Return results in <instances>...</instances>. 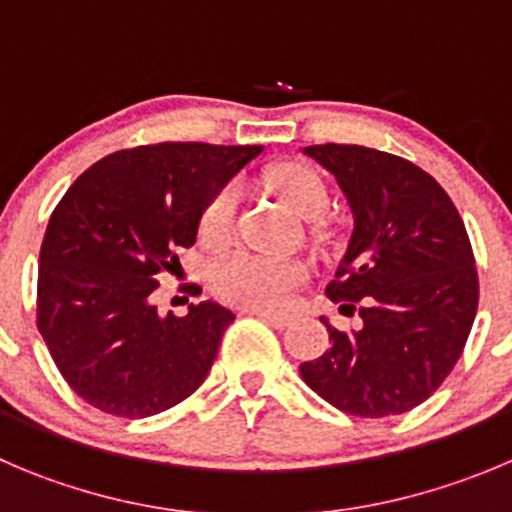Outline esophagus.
I'll list each match as a JSON object with an SVG mask.
<instances>
[{
    "label": "esophagus",
    "mask_w": 512,
    "mask_h": 512,
    "mask_svg": "<svg viewBox=\"0 0 512 512\" xmlns=\"http://www.w3.org/2000/svg\"><path fill=\"white\" fill-rule=\"evenodd\" d=\"M252 313H255L257 318H262L265 323H270V326H275V328H285L290 323V315L272 313V310H252Z\"/></svg>",
    "instance_id": "esophagus-1"
}]
</instances>
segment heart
<instances>
[{
    "instance_id": "1",
    "label": "heart",
    "mask_w": 512,
    "mask_h": 512,
    "mask_svg": "<svg viewBox=\"0 0 512 512\" xmlns=\"http://www.w3.org/2000/svg\"><path fill=\"white\" fill-rule=\"evenodd\" d=\"M270 189L303 217H315L328 202L326 181L303 164H283L267 174ZM237 207V189L224 186L214 194L199 217V237L207 245H219L229 237ZM308 278L305 262L267 252H234L214 267V290L227 303L252 310H280L290 295Z\"/></svg>"
}]
</instances>
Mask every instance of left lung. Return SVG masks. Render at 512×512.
Returning a JSON list of instances; mask_svg holds the SVG:
<instances>
[{"instance_id": "8db88e82", "label": "left lung", "mask_w": 512, "mask_h": 512, "mask_svg": "<svg viewBox=\"0 0 512 512\" xmlns=\"http://www.w3.org/2000/svg\"><path fill=\"white\" fill-rule=\"evenodd\" d=\"M336 176L353 214L348 250L326 288L361 328L321 318L331 348L300 364L318 396L353 417L419 407L462 356L477 313L470 237L447 191L412 161L348 143L303 148Z\"/></svg>"}]
</instances>
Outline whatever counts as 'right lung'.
Segmentation results:
<instances>
[{
	"label": "right lung",
	"instance_id": "add662e5",
	"mask_svg": "<svg viewBox=\"0 0 512 512\" xmlns=\"http://www.w3.org/2000/svg\"><path fill=\"white\" fill-rule=\"evenodd\" d=\"M262 146L154 143L105 156L47 222L37 328L70 389L113 417L171 409L202 386L234 313L202 300L159 315L156 275L197 242L199 217ZM202 293V290H197Z\"/></svg>",
	"mask_w": 512,
	"mask_h": 512
}]
</instances>
